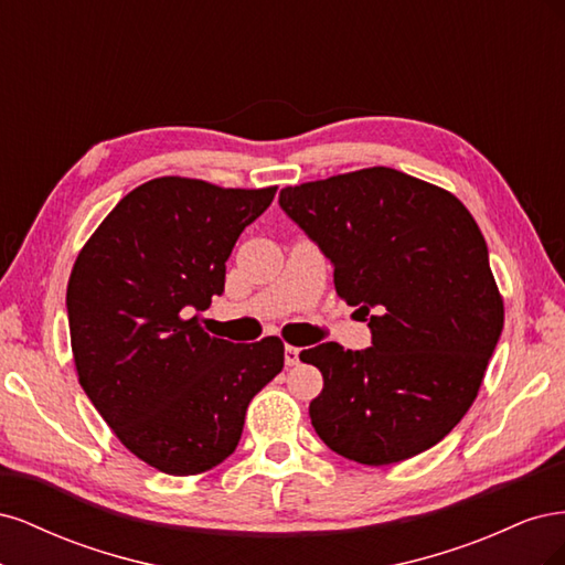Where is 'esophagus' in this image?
<instances>
[{"mask_svg":"<svg viewBox=\"0 0 565 565\" xmlns=\"http://www.w3.org/2000/svg\"><path fill=\"white\" fill-rule=\"evenodd\" d=\"M299 349L297 347H285V365H289V367H292V365H297L299 363Z\"/></svg>","mask_w":565,"mask_h":565,"instance_id":"obj_1","label":"esophagus"}]
</instances>
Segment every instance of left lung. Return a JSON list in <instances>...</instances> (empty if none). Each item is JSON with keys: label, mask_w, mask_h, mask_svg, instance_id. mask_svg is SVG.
I'll return each instance as SVG.
<instances>
[{"label": "left lung", "mask_w": 565, "mask_h": 565, "mask_svg": "<svg viewBox=\"0 0 565 565\" xmlns=\"http://www.w3.org/2000/svg\"><path fill=\"white\" fill-rule=\"evenodd\" d=\"M280 210L334 268L370 349L299 353L322 372L316 434L358 465L434 448L471 407L504 328L488 245L455 195L388 167L280 191Z\"/></svg>", "instance_id": "obj_1"}]
</instances>
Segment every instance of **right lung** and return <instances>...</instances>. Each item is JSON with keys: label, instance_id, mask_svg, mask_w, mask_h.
I'll return each instance as SVG.
<instances>
[{"label": "right lung", "instance_id": "1", "mask_svg": "<svg viewBox=\"0 0 565 565\" xmlns=\"http://www.w3.org/2000/svg\"><path fill=\"white\" fill-rule=\"evenodd\" d=\"M273 195L152 179L117 202L73 266L65 309L79 384L115 436L164 473L233 455L249 401L285 365L278 337L233 344L200 328L237 237Z\"/></svg>", "mask_w": 565, "mask_h": 565}]
</instances>
